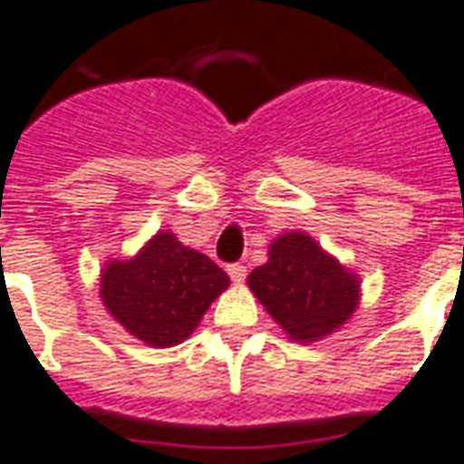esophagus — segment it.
I'll return each instance as SVG.
<instances>
[{"mask_svg": "<svg viewBox=\"0 0 464 464\" xmlns=\"http://www.w3.org/2000/svg\"><path fill=\"white\" fill-rule=\"evenodd\" d=\"M227 274H229V279L232 282H245V276H246V266L245 265H229L227 266Z\"/></svg>", "mask_w": 464, "mask_h": 464, "instance_id": "34e87169", "label": "esophagus"}]
</instances>
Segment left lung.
Here are the masks:
<instances>
[{
  "mask_svg": "<svg viewBox=\"0 0 464 464\" xmlns=\"http://www.w3.org/2000/svg\"><path fill=\"white\" fill-rule=\"evenodd\" d=\"M246 284L284 334L311 343L339 331L361 304V279L306 232H284L269 245L266 265Z\"/></svg>",
  "mask_w": 464,
  "mask_h": 464,
  "instance_id": "1",
  "label": "left lung"
}]
</instances>
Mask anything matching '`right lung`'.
<instances>
[{
    "instance_id": "1",
    "label": "right lung",
    "mask_w": 464,
    "mask_h": 464,
    "mask_svg": "<svg viewBox=\"0 0 464 464\" xmlns=\"http://www.w3.org/2000/svg\"><path fill=\"white\" fill-rule=\"evenodd\" d=\"M98 296L106 311L145 346H178L198 329L229 276L209 256L160 229L128 259H108Z\"/></svg>"
}]
</instances>
